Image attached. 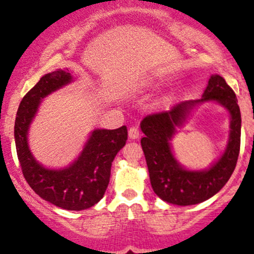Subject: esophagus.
<instances>
[{
  "label": "esophagus",
  "mask_w": 254,
  "mask_h": 254,
  "mask_svg": "<svg viewBox=\"0 0 254 254\" xmlns=\"http://www.w3.org/2000/svg\"><path fill=\"white\" fill-rule=\"evenodd\" d=\"M139 134H140V130H139L137 126H132L128 129V135H129L130 139H137Z\"/></svg>",
  "instance_id": "34e87169"
}]
</instances>
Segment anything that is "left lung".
<instances>
[{
    "label": "left lung",
    "instance_id": "obj_1",
    "mask_svg": "<svg viewBox=\"0 0 254 254\" xmlns=\"http://www.w3.org/2000/svg\"><path fill=\"white\" fill-rule=\"evenodd\" d=\"M215 100L232 116L231 139L222 157L207 171H188L171 154L169 140L175 127L181 126L190 110L198 102ZM140 144L148 165L150 183L155 193L168 203L179 206L201 203L215 195L229 181L236 167L241 143V113L235 92L219 75L211 76L203 97L174 105L171 110L144 117Z\"/></svg>",
    "mask_w": 254,
    "mask_h": 254
}]
</instances>
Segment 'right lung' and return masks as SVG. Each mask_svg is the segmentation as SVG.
<instances>
[{
  "label": "right lung",
  "mask_w": 254,
  "mask_h": 254,
  "mask_svg": "<svg viewBox=\"0 0 254 254\" xmlns=\"http://www.w3.org/2000/svg\"><path fill=\"white\" fill-rule=\"evenodd\" d=\"M64 70L46 73L24 95L15 117L14 139L21 172L32 190L43 200L69 211H82L94 206L110 181L111 163L127 140V127L95 129L80 157L64 170H48L41 166L30 152L28 129L41 99L64 84L71 82Z\"/></svg>",
  "instance_id": "right-lung-1"
}]
</instances>
